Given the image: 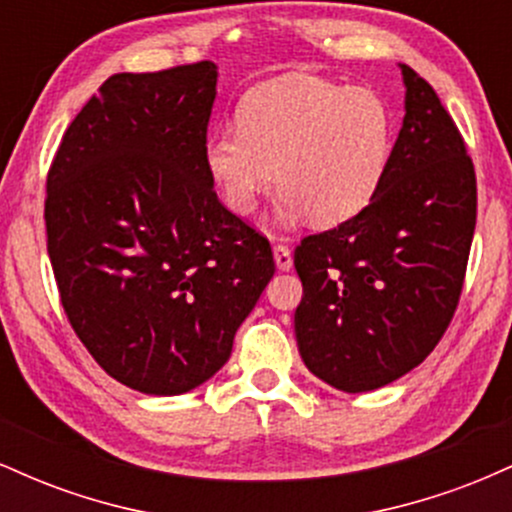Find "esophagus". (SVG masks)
<instances>
[{"label": "esophagus", "instance_id": "34e87169", "mask_svg": "<svg viewBox=\"0 0 512 512\" xmlns=\"http://www.w3.org/2000/svg\"><path fill=\"white\" fill-rule=\"evenodd\" d=\"M274 262H276V269H279V272H289V269L293 267L291 250L286 248V245H276V248H274Z\"/></svg>", "mask_w": 512, "mask_h": 512}]
</instances>
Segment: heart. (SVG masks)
Masks as SVG:
<instances>
[{
  "label": "heart",
  "mask_w": 512,
  "mask_h": 512,
  "mask_svg": "<svg viewBox=\"0 0 512 512\" xmlns=\"http://www.w3.org/2000/svg\"><path fill=\"white\" fill-rule=\"evenodd\" d=\"M392 158V113L370 88L289 74L252 88L238 127L211 129L204 166L228 209L248 216L276 178L281 219L330 228L373 202Z\"/></svg>",
  "instance_id": "1"
}]
</instances>
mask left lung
<instances>
[{"label": "left lung", "instance_id": "1", "mask_svg": "<svg viewBox=\"0 0 512 512\" xmlns=\"http://www.w3.org/2000/svg\"><path fill=\"white\" fill-rule=\"evenodd\" d=\"M404 120L378 195L354 219L301 240L293 327L305 368L370 392L431 354L460 301L477 178L452 117L407 64Z\"/></svg>", "mask_w": 512, "mask_h": 512}]
</instances>
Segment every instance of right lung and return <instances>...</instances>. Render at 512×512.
Instances as JSON below:
<instances>
[{
  "mask_svg": "<svg viewBox=\"0 0 512 512\" xmlns=\"http://www.w3.org/2000/svg\"><path fill=\"white\" fill-rule=\"evenodd\" d=\"M219 67L115 74L48 175V255L64 313L105 373L173 397L228 361L274 276L267 238L214 192L204 142Z\"/></svg>",
  "mask_w": 512,
  "mask_h": 512,
  "instance_id": "right-lung-1",
  "label": "right lung"
}]
</instances>
